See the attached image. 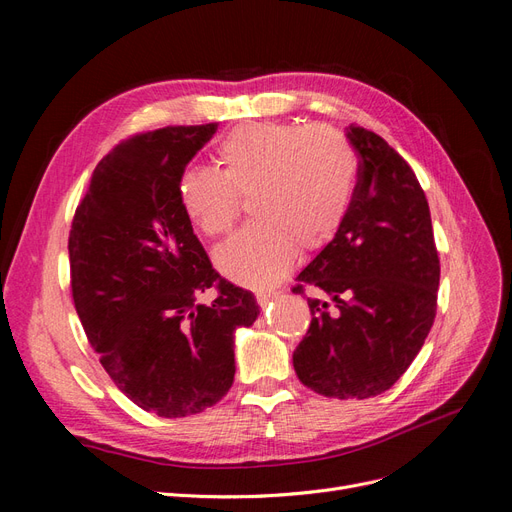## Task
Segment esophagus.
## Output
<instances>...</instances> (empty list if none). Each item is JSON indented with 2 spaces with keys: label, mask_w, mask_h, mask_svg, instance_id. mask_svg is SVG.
Returning <instances> with one entry per match:
<instances>
[{
  "label": "esophagus",
  "mask_w": 512,
  "mask_h": 512,
  "mask_svg": "<svg viewBox=\"0 0 512 512\" xmlns=\"http://www.w3.org/2000/svg\"><path fill=\"white\" fill-rule=\"evenodd\" d=\"M275 297V292H256V301H258V305H262V307H265L271 299Z\"/></svg>",
  "instance_id": "1"
}]
</instances>
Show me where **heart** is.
<instances>
[{
    "label": "heart",
    "instance_id": "heart-1",
    "mask_svg": "<svg viewBox=\"0 0 512 512\" xmlns=\"http://www.w3.org/2000/svg\"><path fill=\"white\" fill-rule=\"evenodd\" d=\"M218 173L183 170L177 200L205 237L235 226L250 196L254 222L215 252L218 269L243 286H269L297 252L327 247L342 228L356 181L350 143L333 128L258 121L232 130L215 149Z\"/></svg>",
    "mask_w": 512,
    "mask_h": 512
}]
</instances>
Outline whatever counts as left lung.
Segmentation results:
<instances>
[{
    "mask_svg": "<svg viewBox=\"0 0 512 512\" xmlns=\"http://www.w3.org/2000/svg\"><path fill=\"white\" fill-rule=\"evenodd\" d=\"M359 181L335 239L299 273L331 303L307 299L312 322L292 354L299 380L324 397H376L404 376L436 318L440 258L425 192L376 132L346 128Z\"/></svg>",
    "mask_w": 512,
    "mask_h": 512,
    "instance_id": "left-lung-1",
    "label": "left lung"
}]
</instances>
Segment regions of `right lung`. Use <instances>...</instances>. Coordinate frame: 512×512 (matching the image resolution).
<instances>
[{
	"label": "right lung",
	"instance_id": "right-lung-1",
	"mask_svg": "<svg viewBox=\"0 0 512 512\" xmlns=\"http://www.w3.org/2000/svg\"><path fill=\"white\" fill-rule=\"evenodd\" d=\"M218 130L136 134L100 160L68 239L76 314L117 389L164 418L198 414L235 380V331L260 309L213 269L177 200V181ZM209 287V305L197 297Z\"/></svg>",
	"mask_w": 512,
	"mask_h": 512
}]
</instances>
